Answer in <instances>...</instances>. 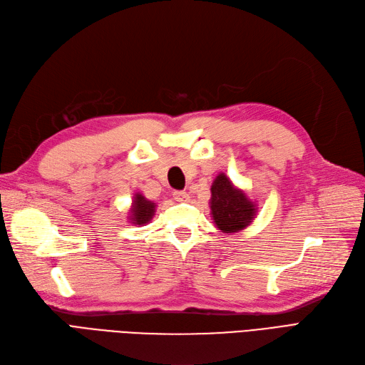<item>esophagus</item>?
Returning a JSON list of instances; mask_svg holds the SVG:
<instances>
[{"instance_id":"34e87169","label":"esophagus","mask_w":365,"mask_h":365,"mask_svg":"<svg viewBox=\"0 0 365 365\" xmlns=\"http://www.w3.org/2000/svg\"><path fill=\"white\" fill-rule=\"evenodd\" d=\"M173 199L177 200V202H185V200L190 199V196L185 192H173Z\"/></svg>"}]
</instances>
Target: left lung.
I'll return each mask as SVG.
<instances>
[{"label": "left lung", "mask_w": 365, "mask_h": 365, "mask_svg": "<svg viewBox=\"0 0 365 365\" xmlns=\"http://www.w3.org/2000/svg\"><path fill=\"white\" fill-rule=\"evenodd\" d=\"M210 208L212 220L225 234L247 228L257 212V205L225 173H219L211 185Z\"/></svg>", "instance_id": "left-lung-1"}]
</instances>
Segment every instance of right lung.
Returning a JSON list of instances; mask_svg holds the SVG:
<instances>
[{
    "label": "right lung",
    "instance_id": "obj_1",
    "mask_svg": "<svg viewBox=\"0 0 365 365\" xmlns=\"http://www.w3.org/2000/svg\"><path fill=\"white\" fill-rule=\"evenodd\" d=\"M155 215V204L148 200L143 195L135 193L133 199V205L130 210V222L134 225H146Z\"/></svg>",
    "mask_w": 365,
    "mask_h": 365
}]
</instances>
